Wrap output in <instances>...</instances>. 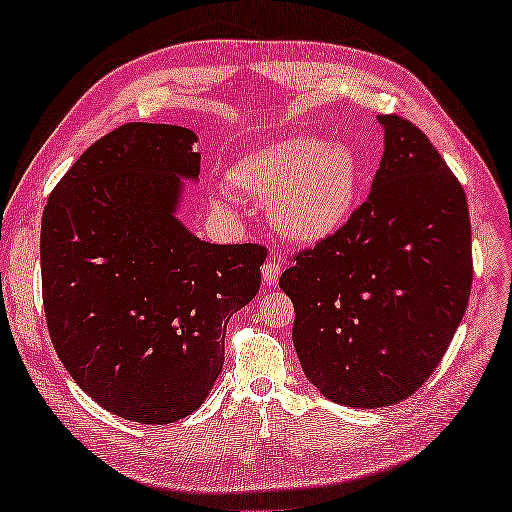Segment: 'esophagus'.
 <instances>
[{
    "instance_id": "obj_1",
    "label": "esophagus",
    "mask_w": 512,
    "mask_h": 512,
    "mask_svg": "<svg viewBox=\"0 0 512 512\" xmlns=\"http://www.w3.org/2000/svg\"><path fill=\"white\" fill-rule=\"evenodd\" d=\"M280 275H282V264H280V259H275V255L266 259L264 266H262V280H264V285H266V287L278 285Z\"/></svg>"
}]
</instances>
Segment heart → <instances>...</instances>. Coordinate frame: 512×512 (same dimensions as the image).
Returning <instances> with one entry per match:
<instances>
[{
  "label": "heart",
  "mask_w": 512,
  "mask_h": 512,
  "mask_svg": "<svg viewBox=\"0 0 512 512\" xmlns=\"http://www.w3.org/2000/svg\"><path fill=\"white\" fill-rule=\"evenodd\" d=\"M225 180L237 196L266 202L282 239L319 246L337 237L358 209L362 159L344 141L291 134L243 154Z\"/></svg>",
  "instance_id": "heart-1"
}]
</instances>
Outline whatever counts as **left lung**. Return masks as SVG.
<instances>
[{"instance_id": "obj_1", "label": "left lung", "mask_w": 512, "mask_h": 512, "mask_svg": "<svg viewBox=\"0 0 512 512\" xmlns=\"http://www.w3.org/2000/svg\"><path fill=\"white\" fill-rule=\"evenodd\" d=\"M378 123L385 150L369 198L280 278L307 380L351 408H385L426 383L474 275L460 182L421 129L399 116Z\"/></svg>"}]
</instances>
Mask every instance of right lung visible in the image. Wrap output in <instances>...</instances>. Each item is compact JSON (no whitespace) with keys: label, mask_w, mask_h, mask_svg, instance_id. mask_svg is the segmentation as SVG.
<instances>
[{"label":"right lung","mask_w":512,"mask_h":512,"mask_svg":"<svg viewBox=\"0 0 512 512\" xmlns=\"http://www.w3.org/2000/svg\"><path fill=\"white\" fill-rule=\"evenodd\" d=\"M198 136L127 123L56 184L40 225L43 305L72 380L111 415L173 424L225 362V328L259 291L266 253L209 243L177 212L198 182Z\"/></svg>","instance_id":"right-lung-1"}]
</instances>
